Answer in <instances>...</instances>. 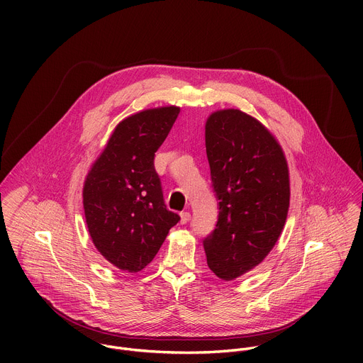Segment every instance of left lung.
Masks as SVG:
<instances>
[{
  "label": "left lung",
  "instance_id": "1",
  "mask_svg": "<svg viewBox=\"0 0 363 363\" xmlns=\"http://www.w3.org/2000/svg\"><path fill=\"white\" fill-rule=\"evenodd\" d=\"M177 106L147 109L122 121L91 165L83 186L89 234L121 270L138 273L157 255L181 220L167 208L155 152L178 118Z\"/></svg>",
  "mask_w": 363,
  "mask_h": 363
}]
</instances>
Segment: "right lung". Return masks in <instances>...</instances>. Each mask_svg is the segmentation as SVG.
<instances>
[{"label": "right lung", "mask_w": 363, "mask_h": 363, "mask_svg": "<svg viewBox=\"0 0 363 363\" xmlns=\"http://www.w3.org/2000/svg\"><path fill=\"white\" fill-rule=\"evenodd\" d=\"M205 147L218 220L203 250L213 273L228 281L260 264L277 242L290 202L289 168L274 136L237 109L208 118Z\"/></svg>", "instance_id": "add662e5"}]
</instances>
